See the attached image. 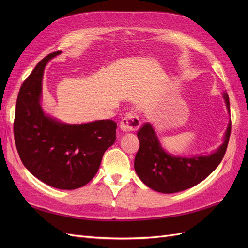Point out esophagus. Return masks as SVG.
<instances>
[{
	"label": "esophagus",
	"mask_w": 248,
	"mask_h": 248,
	"mask_svg": "<svg viewBox=\"0 0 248 248\" xmlns=\"http://www.w3.org/2000/svg\"><path fill=\"white\" fill-rule=\"evenodd\" d=\"M140 120L136 112H128L120 122V128L124 132L136 131L140 128Z\"/></svg>",
	"instance_id": "34e87169"
}]
</instances>
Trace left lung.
Listing matches in <instances>:
<instances>
[{"label":"left lung","mask_w":248,"mask_h":248,"mask_svg":"<svg viewBox=\"0 0 248 248\" xmlns=\"http://www.w3.org/2000/svg\"><path fill=\"white\" fill-rule=\"evenodd\" d=\"M223 98L230 111L227 93H223ZM231 127L230 121L222 145L214 153L180 157L164 151L152 125L145 123L138 132L140 149L134 159V170L141 181L155 191L175 193L188 189L218 167L227 151Z\"/></svg>","instance_id":"left-lung-1"}]
</instances>
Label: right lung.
<instances>
[{
  "label": "right lung",
  "mask_w": 248,
  "mask_h": 248,
  "mask_svg": "<svg viewBox=\"0 0 248 248\" xmlns=\"http://www.w3.org/2000/svg\"><path fill=\"white\" fill-rule=\"evenodd\" d=\"M51 52L36 65L21 85L14 117V140L20 159L33 176L59 189H77L98 171L102 156L116 140L117 123L98 120L66 124L41 108L43 71Z\"/></svg>",
  "instance_id": "right-lung-1"
}]
</instances>
